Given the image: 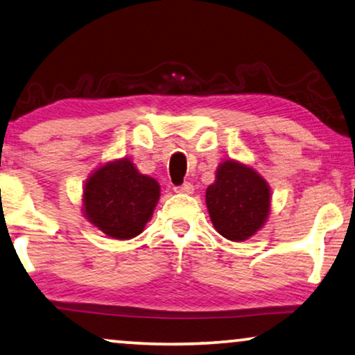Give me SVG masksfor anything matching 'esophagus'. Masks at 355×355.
I'll list each match as a JSON object with an SVG mask.
<instances>
[{
  "mask_svg": "<svg viewBox=\"0 0 355 355\" xmlns=\"http://www.w3.org/2000/svg\"><path fill=\"white\" fill-rule=\"evenodd\" d=\"M175 189V193H184V194H191L193 193V184L189 183V182H187V183H183L182 187H175L173 188Z\"/></svg>",
  "mask_w": 355,
  "mask_h": 355,
  "instance_id": "esophagus-1",
  "label": "esophagus"
}]
</instances>
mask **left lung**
<instances>
[{
	"label": "left lung",
	"instance_id": "left-lung-1",
	"mask_svg": "<svg viewBox=\"0 0 355 355\" xmlns=\"http://www.w3.org/2000/svg\"><path fill=\"white\" fill-rule=\"evenodd\" d=\"M206 204L214 228L223 238L244 241L256 234L270 212V188L254 168L236 161L218 166Z\"/></svg>",
	"mask_w": 355,
	"mask_h": 355
}]
</instances>
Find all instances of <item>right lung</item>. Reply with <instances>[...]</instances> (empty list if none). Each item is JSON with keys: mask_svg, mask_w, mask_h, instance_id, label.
<instances>
[{"mask_svg": "<svg viewBox=\"0 0 355 355\" xmlns=\"http://www.w3.org/2000/svg\"><path fill=\"white\" fill-rule=\"evenodd\" d=\"M159 196L156 180L139 173L128 159H121L104 164L87 180L83 212L107 236L130 239L143 232Z\"/></svg>", "mask_w": 355, "mask_h": 355, "instance_id": "right-lung-1", "label": "right lung"}]
</instances>
